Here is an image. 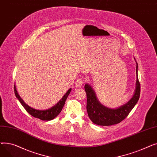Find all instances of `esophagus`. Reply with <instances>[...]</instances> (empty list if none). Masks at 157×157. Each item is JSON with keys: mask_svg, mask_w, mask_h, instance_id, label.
Here are the masks:
<instances>
[{"mask_svg": "<svg viewBox=\"0 0 157 157\" xmlns=\"http://www.w3.org/2000/svg\"><path fill=\"white\" fill-rule=\"evenodd\" d=\"M84 79H77L76 81V82H75V85H76V86H79V87H80V86H81L82 85H83V84L84 83Z\"/></svg>", "mask_w": 157, "mask_h": 157, "instance_id": "obj_1", "label": "esophagus"}]
</instances>
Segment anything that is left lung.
<instances>
[{
	"label": "left lung",
	"mask_w": 157,
	"mask_h": 157,
	"mask_svg": "<svg viewBox=\"0 0 157 157\" xmlns=\"http://www.w3.org/2000/svg\"><path fill=\"white\" fill-rule=\"evenodd\" d=\"M136 64L137 81L134 94L128 102L118 108L111 109L103 105L97 99L92 86L88 84L85 85V90L87 97L86 109L88 115L90 119L95 124L102 126L117 124L124 120L134 108L139 100L141 92V86L137 76L138 64L137 62Z\"/></svg>",
	"instance_id": "8db88e82"
}]
</instances>
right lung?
Returning <instances> with one entry per match:
<instances>
[{
  "mask_svg": "<svg viewBox=\"0 0 157 157\" xmlns=\"http://www.w3.org/2000/svg\"><path fill=\"white\" fill-rule=\"evenodd\" d=\"M14 94L16 97V98H18L21 105H23V108L25 109V110L30 114L32 117H34V118H39L41 120H46V121H49L54 119L56 118L58 115L59 114V113L61 112L63 107L65 104V101L67 99V98L68 97L71 91V88L69 89L68 91L66 92V94L63 95V97L61 98V99L59 101V102L57 104H56L54 106H53L52 108H49L46 110H37L35 109L34 108H31V107L29 106L27 104H25L22 98L20 97V96L18 95L17 90H16L15 85L14 86Z\"/></svg>",
  "mask_w": 157,
  "mask_h": 157,
  "instance_id": "obj_1",
  "label": "right lung"
}]
</instances>
